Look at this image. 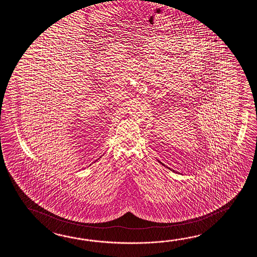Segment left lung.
<instances>
[{
	"label": "left lung",
	"mask_w": 257,
	"mask_h": 257,
	"mask_svg": "<svg viewBox=\"0 0 257 257\" xmlns=\"http://www.w3.org/2000/svg\"><path fill=\"white\" fill-rule=\"evenodd\" d=\"M163 165H164V164H163Z\"/></svg>",
	"instance_id": "obj_1"
}]
</instances>
